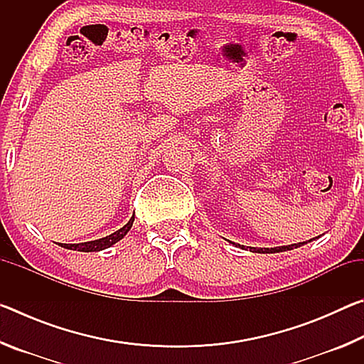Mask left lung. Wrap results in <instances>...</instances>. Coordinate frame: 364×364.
<instances>
[{
    "label": "left lung",
    "instance_id": "8db88e82",
    "mask_svg": "<svg viewBox=\"0 0 364 364\" xmlns=\"http://www.w3.org/2000/svg\"><path fill=\"white\" fill-rule=\"evenodd\" d=\"M313 239H310L308 242H311ZM306 242H299V244H292V245H281V247H271V249H258V247H250L252 252H255V254H276V252H286V250H292V249H297L300 245H304ZM237 247H241V245H237Z\"/></svg>",
    "mask_w": 364,
    "mask_h": 364
}]
</instances>
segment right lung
I'll use <instances>...</instances> for the list:
<instances>
[{"label":"right lung","mask_w":364,"mask_h":364,"mask_svg":"<svg viewBox=\"0 0 364 364\" xmlns=\"http://www.w3.org/2000/svg\"><path fill=\"white\" fill-rule=\"evenodd\" d=\"M133 221H134V217H132L130 221H128V223L123 226V228H120L119 231L109 234V236H106V237L96 239V241H90V242H82V244H64L63 247L70 249V250H78V252L104 250V249L110 247V245H114L115 242H119L120 239H123V236H125V234L132 230Z\"/></svg>","instance_id":"add662e5"}]
</instances>
